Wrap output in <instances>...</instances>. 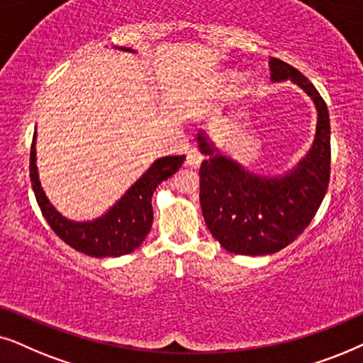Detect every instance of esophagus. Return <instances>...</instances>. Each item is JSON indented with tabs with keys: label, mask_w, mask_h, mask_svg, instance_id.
Masks as SVG:
<instances>
[{
	"label": "esophagus",
	"mask_w": 363,
	"mask_h": 363,
	"mask_svg": "<svg viewBox=\"0 0 363 363\" xmlns=\"http://www.w3.org/2000/svg\"><path fill=\"white\" fill-rule=\"evenodd\" d=\"M202 159H204V156H202L201 151H197L196 147H191L189 151H187V157H186V166L189 167H199Z\"/></svg>",
	"instance_id": "obj_1"
}]
</instances>
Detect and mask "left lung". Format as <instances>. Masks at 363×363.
<instances>
[{"label": "left lung", "instance_id": "obj_1", "mask_svg": "<svg viewBox=\"0 0 363 363\" xmlns=\"http://www.w3.org/2000/svg\"><path fill=\"white\" fill-rule=\"evenodd\" d=\"M274 81L291 79L317 108L311 151L284 177H259L224 157L199 133L201 207L211 234L225 250L242 255L274 254L292 244L311 224L330 181V119L325 101L311 81L282 60L270 57Z\"/></svg>", "mask_w": 363, "mask_h": 363}]
</instances>
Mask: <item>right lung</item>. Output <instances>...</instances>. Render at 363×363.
<instances>
[{"mask_svg":"<svg viewBox=\"0 0 363 363\" xmlns=\"http://www.w3.org/2000/svg\"><path fill=\"white\" fill-rule=\"evenodd\" d=\"M35 141L36 133L33 136L30 152V177L43 216L61 240H65L77 252L98 259L119 257V255L133 252L143 244L152 227V192L164 179L176 174L186 159V156L157 159L103 217L91 222H72L62 217L50 204L41 189L40 179H38Z\"/></svg>","mask_w":363,"mask_h":363,"instance_id":"1","label":"right lung"}]
</instances>
